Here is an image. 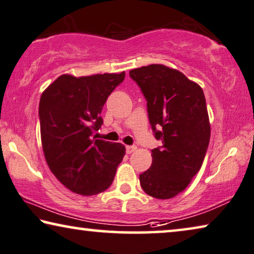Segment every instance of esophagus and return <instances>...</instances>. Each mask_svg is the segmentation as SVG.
Masks as SVG:
<instances>
[{
  "instance_id": "esophagus-1",
  "label": "esophagus",
  "mask_w": 254,
  "mask_h": 254,
  "mask_svg": "<svg viewBox=\"0 0 254 254\" xmlns=\"http://www.w3.org/2000/svg\"><path fill=\"white\" fill-rule=\"evenodd\" d=\"M135 150H137V147L135 146H127V154H131Z\"/></svg>"
}]
</instances>
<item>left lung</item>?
Wrapping results in <instances>:
<instances>
[{
	"mask_svg": "<svg viewBox=\"0 0 254 254\" xmlns=\"http://www.w3.org/2000/svg\"><path fill=\"white\" fill-rule=\"evenodd\" d=\"M147 100L150 126L160 148L151 150L150 168L139 176L151 197L168 199L184 191L199 171L211 126L204 92L175 68L151 64L130 70Z\"/></svg>",
	"mask_w": 254,
	"mask_h": 254,
	"instance_id": "1",
	"label": "left lung"
}]
</instances>
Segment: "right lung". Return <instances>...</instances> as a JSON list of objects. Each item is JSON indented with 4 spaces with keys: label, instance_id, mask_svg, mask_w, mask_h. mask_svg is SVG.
Masks as SVG:
<instances>
[{
    "label": "right lung",
    "instance_id": "add662e5",
    "mask_svg": "<svg viewBox=\"0 0 254 254\" xmlns=\"http://www.w3.org/2000/svg\"><path fill=\"white\" fill-rule=\"evenodd\" d=\"M124 77L126 71L78 77L63 74L41 96L45 161L57 179L75 194L105 191L126 155L122 143L92 137L103 124L100 114L106 100Z\"/></svg>",
    "mask_w": 254,
    "mask_h": 254
}]
</instances>
